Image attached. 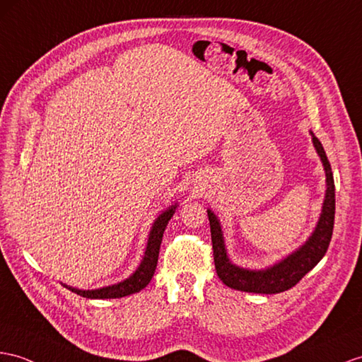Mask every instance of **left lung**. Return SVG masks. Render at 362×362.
Returning <instances> with one entry per match:
<instances>
[{"label": "left lung", "mask_w": 362, "mask_h": 362, "mask_svg": "<svg viewBox=\"0 0 362 362\" xmlns=\"http://www.w3.org/2000/svg\"><path fill=\"white\" fill-rule=\"evenodd\" d=\"M313 144L316 152L321 156L325 176H327V190H325L322 214L318 226H316L313 235L308 238V241L286 259L266 270H247L233 266L227 258L224 238L218 218L210 210H207L211 245H214L215 269L219 279L227 287L241 290V292L264 295L286 292V290L296 286L305 276V273L310 272L322 259L325 252H327L334 224V181L332 167L327 160V155L324 152L321 141L313 136Z\"/></svg>", "instance_id": "1"}]
</instances>
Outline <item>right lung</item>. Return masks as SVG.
<instances>
[{
  "label": "right lung",
  "mask_w": 362,
  "mask_h": 362,
  "mask_svg": "<svg viewBox=\"0 0 362 362\" xmlns=\"http://www.w3.org/2000/svg\"><path fill=\"white\" fill-rule=\"evenodd\" d=\"M175 209H176V204L172 206L170 209H167L165 211H163V214L156 218V221L151 230V235H148V243H147L144 258H143V261H141L139 267L134 273V275L129 276L126 281H122V283L107 286L103 288H96V290H78L74 287H67V288L72 290L74 293H76L79 296L90 298V299L122 298V296L136 293V292H139V290H143L148 283H151V279L155 273L164 228H165L167 223H169V219L173 216Z\"/></svg>",
  "instance_id": "obj_1"
}]
</instances>
